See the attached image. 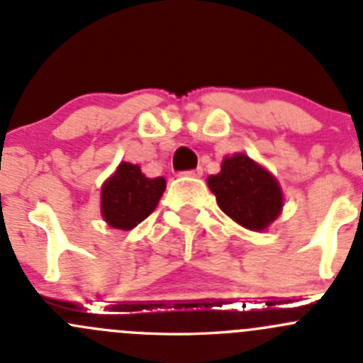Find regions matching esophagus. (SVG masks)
<instances>
[{"label":"esophagus","mask_w":363,"mask_h":363,"mask_svg":"<svg viewBox=\"0 0 363 363\" xmlns=\"http://www.w3.org/2000/svg\"><path fill=\"white\" fill-rule=\"evenodd\" d=\"M202 174H203V168L202 167L195 168V170L184 172V175H188V177H202Z\"/></svg>","instance_id":"obj_1"}]
</instances>
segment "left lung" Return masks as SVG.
<instances>
[{
    "label": "left lung",
    "mask_w": 363,
    "mask_h": 363,
    "mask_svg": "<svg viewBox=\"0 0 363 363\" xmlns=\"http://www.w3.org/2000/svg\"><path fill=\"white\" fill-rule=\"evenodd\" d=\"M207 184L219 208L251 232L267 230L283 211L284 195L277 179L244 152L226 156L221 172L208 175Z\"/></svg>",
    "instance_id": "obj_1"
}]
</instances>
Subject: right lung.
Wrapping results in <instances>:
<instances>
[{
  "label": "right lung",
  "mask_w": 363,
  "mask_h": 363,
  "mask_svg": "<svg viewBox=\"0 0 363 363\" xmlns=\"http://www.w3.org/2000/svg\"><path fill=\"white\" fill-rule=\"evenodd\" d=\"M164 188L163 177H145L138 164L121 161L101 186V218L112 228L128 232L152 214Z\"/></svg>",
  "instance_id": "obj_1"
}]
</instances>
